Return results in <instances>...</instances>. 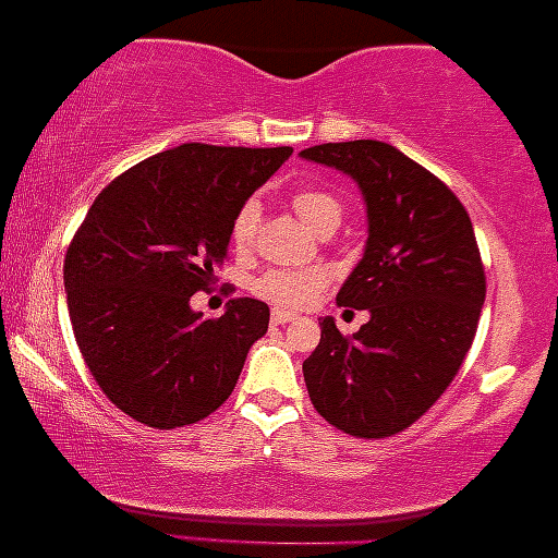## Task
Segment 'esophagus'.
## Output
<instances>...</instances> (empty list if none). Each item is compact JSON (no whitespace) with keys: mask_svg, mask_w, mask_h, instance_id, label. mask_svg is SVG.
I'll return each instance as SVG.
<instances>
[{"mask_svg":"<svg viewBox=\"0 0 558 558\" xmlns=\"http://www.w3.org/2000/svg\"><path fill=\"white\" fill-rule=\"evenodd\" d=\"M296 315L294 312H287V310H274L271 312V323L274 325H287V323H294Z\"/></svg>","mask_w":558,"mask_h":558,"instance_id":"esophagus-1","label":"esophagus"}]
</instances>
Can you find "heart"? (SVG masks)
Here are the masks:
<instances>
[{"label": "heart", "instance_id": "1", "mask_svg": "<svg viewBox=\"0 0 558 558\" xmlns=\"http://www.w3.org/2000/svg\"><path fill=\"white\" fill-rule=\"evenodd\" d=\"M292 210L300 216L307 228L317 235L335 231L342 220V201L330 190L323 187H296L292 197ZM258 220H262V205L258 201H246L235 210L231 220V246L235 254H248L256 243ZM327 287V271L323 269H271L254 279V292L279 307H304Z\"/></svg>", "mask_w": 558, "mask_h": 558}]
</instances>
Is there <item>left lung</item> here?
Listing matches in <instances>:
<instances>
[{
  "mask_svg": "<svg viewBox=\"0 0 558 558\" xmlns=\"http://www.w3.org/2000/svg\"><path fill=\"white\" fill-rule=\"evenodd\" d=\"M302 157L363 190L368 243L338 304L371 312L355 335H342L332 317L319 323L304 384L340 432L391 437L437 403L475 340L485 266L472 220L437 174L386 142L317 144Z\"/></svg>",
  "mask_w": 558,
  "mask_h": 558,
  "instance_id": "obj_1",
  "label": "left lung"
}]
</instances>
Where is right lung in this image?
<instances>
[{
    "label": "right lung",
    "instance_id": "1",
    "mask_svg": "<svg viewBox=\"0 0 558 558\" xmlns=\"http://www.w3.org/2000/svg\"><path fill=\"white\" fill-rule=\"evenodd\" d=\"M292 147L190 142L111 180L65 251L75 342L113 407L151 429L210 416L235 388L269 307L235 296L220 317L190 310L226 262L235 210Z\"/></svg>",
    "mask_w": 558,
    "mask_h": 558
}]
</instances>
